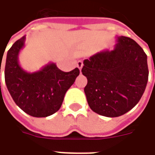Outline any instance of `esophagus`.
I'll return each instance as SVG.
<instances>
[{
  "instance_id": "34e87169",
  "label": "esophagus",
  "mask_w": 155,
  "mask_h": 155,
  "mask_svg": "<svg viewBox=\"0 0 155 155\" xmlns=\"http://www.w3.org/2000/svg\"><path fill=\"white\" fill-rule=\"evenodd\" d=\"M77 66L78 68L80 69V71H81V69H82V67H83V62L81 61H79L77 62Z\"/></svg>"
}]
</instances>
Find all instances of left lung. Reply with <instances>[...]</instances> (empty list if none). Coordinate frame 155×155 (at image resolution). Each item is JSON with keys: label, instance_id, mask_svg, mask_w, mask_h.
<instances>
[{"label": "left lung", "instance_id": "left-lung-1", "mask_svg": "<svg viewBox=\"0 0 155 155\" xmlns=\"http://www.w3.org/2000/svg\"><path fill=\"white\" fill-rule=\"evenodd\" d=\"M82 74L89 107L99 115L117 117L138 104L149 77L147 56L138 43L117 37L112 51L105 50L84 61Z\"/></svg>", "mask_w": 155, "mask_h": 155}]
</instances>
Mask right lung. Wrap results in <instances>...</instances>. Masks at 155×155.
<instances>
[{
    "mask_svg": "<svg viewBox=\"0 0 155 155\" xmlns=\"http://www.w3.org/2000/svg\"><path fill=\"white\" fill-rule=\"evenodd\" d=\"M25 38L24 36L17 40L8 51L5 81L17 106L32 117H46L60 109L66 91L74 84L80 71L75 68L64 72L55 63L50 62L38 71L27 72L18 59Z\"/></svg>",
    "mask_w": 155,
    "mask_h": 155,
    "instance_id": "add662e5",
    "label": "right lung"
}]
</instances>
